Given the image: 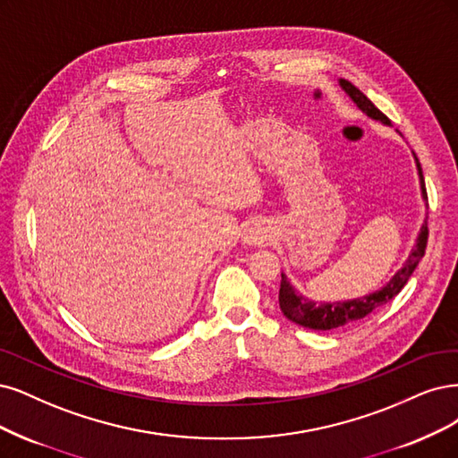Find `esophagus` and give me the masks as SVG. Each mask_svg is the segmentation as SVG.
<instances>
[{
    "label": "esophagus",
    "instance_id": "obj_1",
    "mask_svg": "<svg viewBox=\"0 0 458 458\" xmlns=\"http://www.w3.org/2000/svg\"><path fill=\"white\" fill-rule=\"evenodd\" d=\"M271 239H273V231L265 222H251L242 233V241L248 246H263Z\"/></svg>",
    "mask_w": 458,
    "mask_h": 458
}]
</instances>
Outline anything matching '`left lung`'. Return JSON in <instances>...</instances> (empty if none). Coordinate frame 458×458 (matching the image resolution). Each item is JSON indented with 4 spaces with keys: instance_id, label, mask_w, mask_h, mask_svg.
Returning a JSON list of instances; mask_svg holds the SVG:
<instances>
[{
    "instance_id": "left-lung-1",
    "label": "left lung",
    "mask_w": 458,
    "mask_h": 458,
    "mask_svg": "<svg viewBox=\"0 0 458 458\" xmlns=\"http://www.w3.org/2000/svg\"><path fill=\"white\" fill-rule=\"evenodd\" d=\"M339 85L346 92V97H349L358 106V109H361V112H364L368 117H371L375 121H381L383 124H386V127H390L388 117L373 106V102L366 97L364 92L356 89L351 81H346V79H339ZM413 157H415L417 174H419V183H420V197H422L424 204L428 207V197H427V187H424L422 168H420V163H419L415 153H413ZM427 239H428V227H427V219H424V224L419 229L415 246L411 248V251H409V256H407L402 269H398L396 275H394L381 290L356 297V299H344V301H334V303L312 301V299L305 297L303 293H299L290 284L288 276L282 273L280 292H278L280 310L284 312V317H286L288 320L303 326V327H309V329H317V331L337 329L346 324H354L361 318H366L368 314H371L375 309L386 305L390 299H394L402 292L409 276L413 275L415 267L419 265V261L424 256V250H427Z\"/></svg>"
}]
</instances>
